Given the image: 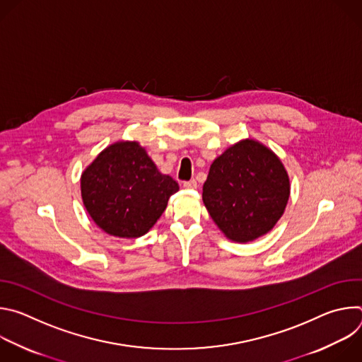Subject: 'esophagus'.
I'll list each match as a JSON object with an SVG mask.
<instances>
[{"mask_svg":"<svg viewBox=\"0 0 362 362\" xmlns=\"http://www.w3.org/2000/svg\"><path fill=\"white\" fill-rule=\"evenodd\" d=\"M183 187L185 189H196L197 187V182L194 179L189 180V182H183Z\"/></svg>","mask_w":362,"mask_h":362,"instance_id":"esophagus-1","label":"esophagus"}]
</instances>
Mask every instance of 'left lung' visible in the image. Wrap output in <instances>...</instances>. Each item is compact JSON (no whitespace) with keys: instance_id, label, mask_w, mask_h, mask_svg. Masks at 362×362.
I'll return each mask as SVG.
<instances>
[{"instance_id":"1","label":"left lung","mask_w":362,"mask_h":362,"mask_svg":"<svg viewBox=\"0 0 362 362\" xmlns=\"http://www.w3.org/2000/svg\"><path fill=\"white\" fill-rule=\"evenodd\" d=\"M202 197L219 229L245 243L276 225L289 199V177L274 151L247 139L212 163Z\"/></svg>"}]
</instances>
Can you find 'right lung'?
Wrapping results in <instances>:
<instances>
[{
    "label": "right lung",
    "mask_w": 362,
    "mask_h": 362,
    "mask_svg": "<svg viewBox=\"0 0 362 362\" xmlns=\"http://www.w3.org/2000/svg\"><path fill=\"white\" fill-rule=\"evenodd\" d=\"M179 185L162 175L136 141L103 150L81 175V196L98 228L119 238L144 235L165 212Z\"/></svg>",
    "instance_id": "obj_1"
}]
</instances>
